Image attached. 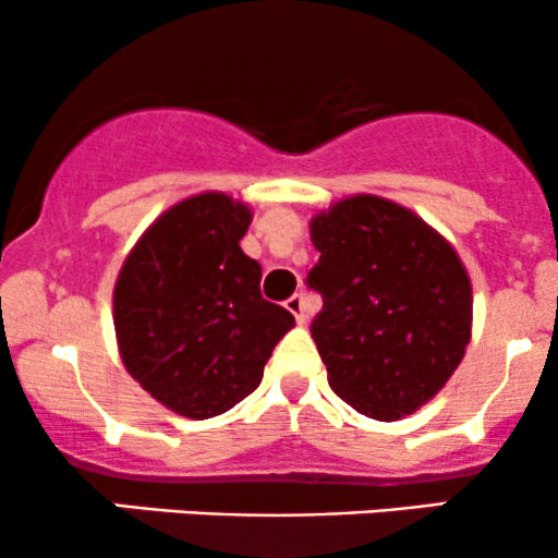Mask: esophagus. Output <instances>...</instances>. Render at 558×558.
I'll list each match as a JSON object with an SVG mask.
<instances>
[{"label": "esophagus", "mask_w": 558, "mask_h": 558, "mask_svg": "<svg viewBox=\"0 0 558 558\" xmlns=\"http://www.w3.org/2000/svg\"><path fill=\"white\" fill-rule=\"evenodd\" d=\"M286 310L296 317L299 325L306 323V304H304V296H301V293H293V296L286 301Z\"/></svg>", "instance_id": "esophagus-1"}]
</instances>
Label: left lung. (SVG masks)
<instances>
[{
  "label": "left lung",
  "instance_id": "obj_1",
  "mask_svg": "<svg viewBox=\"0 0 558 558\" xmlns=\"http://www.w3.org/2000/svg\"><path fill=\"white\" fill-rule=\"evenodd\" d=\"M319 262L306 286L328 383L373 420L417 412L464 360L472 283L444 235L401 204L356 194L310 222Z\"/></svg>",
  "mask_w": 558,
  "mask_h": 558
}]
</instances>
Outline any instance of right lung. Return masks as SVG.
I'll return each mask as SVG.
<instances>
[{"mask_svg": "<svg viewBox=\"0 0 558 558\" xmlns=\"http://www.w3.org/2000/svg\"><path fill=\"white\" fill-rule=\"evenodd\" d=\"M252 209L207 191L178 202L131 248L112 293L125 369L181 417L209 420L262 383L296 325L262 299V267L241 252Z\"/></svg>", "mask_w": 558, "mask_h": 558, "instance_id": "right-lung-1", "label": "right lung"}]
</instances>
